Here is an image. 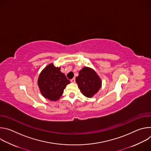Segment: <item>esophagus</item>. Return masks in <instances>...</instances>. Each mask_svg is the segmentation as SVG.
<instances>
[{
	"label": "esophagus",
	"mask_w": 151,
	"mask_h": 151,
	"mask_svg": "<svg viewBox=\"0 0 151 151\" xmlns=\"http://www.w3.org/2000/svg\"><path fill=\"white\" fill-rule=\"evenodd\" d=\"M70 81H71V82H72V83H75V78L72 79L70 80Z\"/></svg>",
	"instance_id": "obj_1"
}]
</instances>
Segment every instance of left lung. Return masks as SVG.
I'll list each match as a JSON object with an SVG mask.
<instances>
[{"instance_id":"obj_1","label":"left lung","mask_w":151,"mask_h":151,"mask_svg":"<svg viewBox=\"0 0 151 151\" xmlns=\"http://www.w3.org/2000/svg\"><path fill=\"white\" fill-rule=\"evenodd\" d=\"M76 82L82 94L87 97H92L101 88V82L97 73L91 69L85 67L79 71Z\"/></svg>"}]
</instances>
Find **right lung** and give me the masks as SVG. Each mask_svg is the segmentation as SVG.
Returning <instances> with one entry per match:
<instances>
[{
  "label": "right lung",
  "instance_id": "add662e5",
  "mask_svg": "<svg viewBox=\"0 0 151 151\" xmlns=\"http://www.w3.org/2000/svg\"><path fill=\"white\" fill-rule=\"evenodd\" d=\"M69 83V80L60 72V68L54 66L53 64H49L43 70L38 79L42 94L51 101L58 100Z\"/></svg>",
  "mask_w": 151,
  "mask_h": 151
}]
</instances>
